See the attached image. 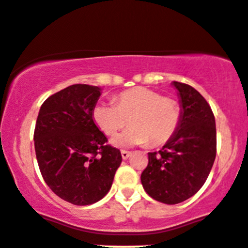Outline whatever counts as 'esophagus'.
<instances>
[{
    "label": "esophagus",
    "instance_id": "34e87169",
    "mask_svg": "<svg viewBox=\"0 0 248 248\" xmlns=\"http://www.w3.org/2000/svg\"><path fill=\"white\" fill-rule=\"evenodd\" d=\"M132 155L131 152L128 151H121V155H122V159H127V158L129 157V155Z\"/></svg>",
    "mask_w": 248,
    "mask_h": 248
}]
</instances>
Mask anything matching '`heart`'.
Masks as SVG:
<instances>
[{"mask_svg": "<svg viewBox=\"0 0 248 248\" xmlns=\"http://www.w3.org/2000/svg\"><path fill=\"white\" fill-rule=\"evenodd\" d=\"M93 119L106 136H113L127 124L132 126L112 138L119 147L167 143L178 131L182 108L177 100L147 88H133L117 95L115 102H100Z\"/></svg>", "mask_w": 248, "mask_h": 248, "instance_id": "obj_1", "label": "heart"}]
</instances>
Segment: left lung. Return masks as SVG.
Listing matches in <instances>:
<instances>
[{"label":"left lung","instance_id":"8db88e82","mask_svg":"<svg viewBox=\"0 0 248 248\" xmlns=\"http://www.w3.org/2000/svg\"><path fill=\"white\" fill-rule=\"evenodd\" d=\"M182 106L175 135L148 153L140 182L151 198L173 205L189 199L206 182L216 157L215 117L210 105L188 84L173 81Z\"/></svg>","mask_w":248,"mask_h":248}]
</instances>
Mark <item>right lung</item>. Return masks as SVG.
<instances>
[{"mask_svg":"<svg viewBox=\"0 0 248 248\" xmlns=\"http://www.w3.org/2000/svg\"><path fill=\"white\" fill-rule=\"evenodd\" d=\"M101 89L75 84L49 96L38 113L34 148L42 177L59 198L90 205L104 198L122 162L93 119Z\"/></svg>","mask_w":248,"mask_h":248,"instance_id":"1","label":"right lung"}]
</instances>
